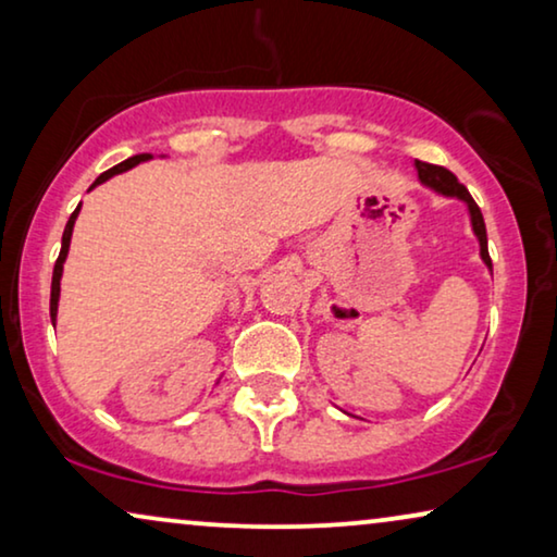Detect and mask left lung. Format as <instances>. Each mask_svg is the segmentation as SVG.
Returning <instances> with one entry per match:
<instances>
[{"label":"left lung","mask_w":557,"mask_h":557,"mask_svg":"<svg viewBox=\"0 0 557 557\" xmlns=\"http://www.w3.org/2000/svg\"><path fill=\"white\" fill-rule=\"evenodd\" d=\"M416 170H418V180H421L425 187H433L441 195L456 197V200L467 202L469 218H471V227H474V235L479 238V253H482V261L492 269L490 248H486V225H484L482 210H479V205L474 202V197L469 195V189L463 187L461 182L456 180V174L448 172L446 166L429 164V162H421V159H416Z\"/></svg>","instance_id":"obj_1"}]
</instances>
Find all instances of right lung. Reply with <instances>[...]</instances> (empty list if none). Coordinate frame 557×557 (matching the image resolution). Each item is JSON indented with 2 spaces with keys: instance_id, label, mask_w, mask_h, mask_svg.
Wrapping results in <instances>:
<instances>
[{
  "instance_id": "right-lung-1",
  "label": "right lung",
  "mask_w": 557,
  "mask_h": 557,
  "mask_svg": "<svg viewBox=\"0 0 557 557\" xmlns=\"http://www.w3.org/2000/svg\"><path fill=\"white\" fill-rule=\"evenodd\" d=\"M147 159H151V154H136V157H128L126 162H121V164H116V166H111L109 172H103L101 177H98V180L94 182V185H90V189H94L96 185H101V182H106L109 177H113V174L132 170V166H136L139 162H147ZM78 212H81V205H78V208L73 210L71 220H67V225H65V231H63V248H60V256H58V261H55V269H52V286H50V319H52V326H55V317H58L60 276H63V263H65V258H67V248H71V235H73V225H75V218H78Z\"/></svg>"
}]
</instances>
